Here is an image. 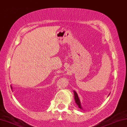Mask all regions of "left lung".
Wrapping results in <instances>:
<instances>
[{
	"label": "left lung",
	"mask_w": 127,
	"mask_h": 127,
	"mask_svg": "<svg viewBox=\"0 0 127 127\" xmlns=\"http://www.w3.org/2000/svg\"><path fill=\"white\" fill-rule=\"evenodd\" d=\"M74 99H75L76 104H77V105L78 106V107L79 108H80L81 109H82V107H81L80 101H79V99L78 96L77 94V93H76V92H75V91H74Z\"/></svg>",
	"instance_id": "obj_1"
}]
</instances>
